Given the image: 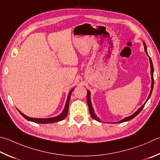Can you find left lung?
Returning <instances> with one entry per match:
<instances>
[{
  "label": "left lung",
  "instance_id": "obj_1",
  "mask_svg": "<svg viewBox=\"0 0 160 160\" xmlns=\"http://www.w3.org/2000/svg\"><path fill=\"white\" fill-rule=\"evenodd\" d=\"M143 45H144V49H145V52H146V53L147 54L148 56L149 57V55L148 54V52H147V48H146V43L143 42ZM149 60H150V73H151V78H152V84H151V90H150V94L148 96V98L147 101L149 99L150 96H151V94H152V89H153V86H154V78H153V72H154V69H153V65H152V60H151L150 57H149ZM147 101H146V103L147 102ZM87 102H88V105L89 106V113H90V115H91V117L94 119V120H97L98 122H101V120H99L97 118V116L95 115V113L94 112V109H93L92 108V102H91V100H90V92L89 91H88V96H87ZM146 103H145L143 106H142L140 108H138V110H137V111L135 112L134 113H133V115L129 116V117H127L125 118L122 119V120L118 122V123H121V122H127V121H129L130 120H132L133 118H134L136 115H138L139 114V112H140L142 109L143 108V107L145 106V104H146Z\"/></svg>",
  "mask_w": 160,
  "mask_h": 160
}]
</instances>
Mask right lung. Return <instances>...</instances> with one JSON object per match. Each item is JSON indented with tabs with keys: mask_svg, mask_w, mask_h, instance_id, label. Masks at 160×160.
Segmentation results:
<instances>
[{
	"mask_svg": "<svg viewBox=\"0 0 160 160\" xmlns=\"http://www.w3.org/2000/svg\"><path fill=\"white\" fill-rule=\"evenodd\" d=\"M73 91V89H72L71 91L69 92L67 100H66V103L64 107V109L62 111V112L59 115L57 116V117H54V118H31L28 117V116L25 115L24 114L19 111L18 110V111L19 112L20 114H21L23 117H24L25 119H27V120L31 121V122H33L36 123H40V124H48V123H54V122H57L59 121H62L63 119H65L67 116L68 114V106H69V102H70V98H71V94L72 92Z\"/></svg>",
	"mask_w": 160,
	"mask_h": 160,
	"instance_id": "1",
	"label": "right lung"
}]
</instances>
